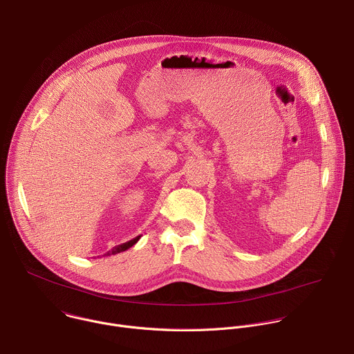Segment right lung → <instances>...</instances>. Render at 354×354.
Returning a JSON list of instances; mask_svg holds the SVG:
<instances>
[{"label": "right lung", "instance_id": "obj_1", "mask_svg": "<svg viewBox=\"0 0 354 354\" xmlns=\"http://www.w3.org/2000/svg\"><path fill=\"white\" fill-rule=\"evenodd\" d=\"M140 237H142V236H136L135 239H132V240H129V241H127V243H124V244L115 245V247H113L110 251H107L104 255L109 257V255H115V254H120V252H122V251H127L128 248H131L132 245H135V244L139 241Z\"/></svg>", "mask_w": 354, "mask_h": 354}]
</instances>
